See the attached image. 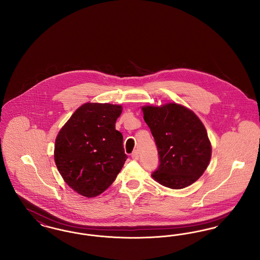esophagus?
Masks as SVG:
<instances>
[{
	"instance_id": "34e87169",
	"label": "esophagus",
	"mask_w": 260,
	"mask_h": 260,
	"mask_svg": "<svg viewBox=\"0 0 260 260\" xmlns=\"http://www.w3.org/2000/svg\"><path fill=\"white\" fill-rule=\"evenodd\" d=\"M132 158H133L134 160H138V158H139L138 150H135V151L132 153Z\"/></svg>"
}]
</instances>
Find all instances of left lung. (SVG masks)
<instances>
[{
    "mask_svg": "<svg viewBox=\"0 0 260 260\" xmlns=\"http://www.w3.org/2000/svg\"><path fill=\"white\" fill-rule=\"evenodd\" d=\"M142 111L159 155L153 178L172 189H182L198 180L211 156L207 131L198 117L175 103L146 106Z\"/></svg>",
    "mask_w": 260,
    "mask_h": 260,
    "instance_id": "1",
    "label": "left lung"
}]
</instances>
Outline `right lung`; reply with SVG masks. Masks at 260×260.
I'll list each match as a JSON object with an SVG mask.
<instances>
[{
    "instance_id": "add662e5",
    "label": "right lung",
    "mask_w": 260,
    "mask_h": 260,
    "mask_svg": "<svg viewBox=\"0 0 260 260\" xmlns=\"http://www.w3.org/2000/svg\"><path fill=\"white\" fill-rule=\"evenodd\" d=\"M122 106L86 103L58 133L54 161L65 182L77 193L95 197L105 191L127 159L123 135L115 124Z\"/></svg>"
}]
</instances>
